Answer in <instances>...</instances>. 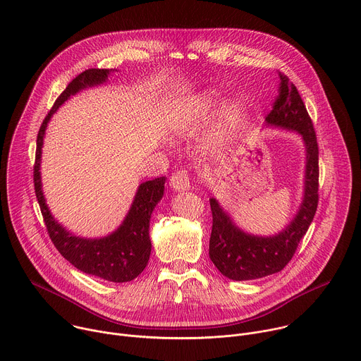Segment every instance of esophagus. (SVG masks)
I'll use <instances>...</instances> for the list:
<instances>
[{
	"instance_id": "esophagus-1",
	"label": "esophagus",
	"mask_w": 361,
	"mask_h": 361,
	"mask_svg": "<svg viewBox=\"0 0 361 361\" xmlns=\"http://www.w3.org/2000/svg\"><path fill=\"white\" fill-rule=\"evenodd\" d=\"M170 183H171V187L177 191L188 190L190 188V176L185 170H178L171 176Z\"/></svg>"
}]
</instances>
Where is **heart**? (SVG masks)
I'll use <instances>...</instances> for the list:
<instances>
[{
	"mask_svg": "<svg viewBox=\"0 0 361 361\" xmlns=\"http://www.w3.org/2000/svg\"><path fill=\"white\" fill-rule=\"evenodd\" d=\"M204 114H205V102H202V104H201L200 107H197L194 118H195V120H198V118H202V116H204ZM227 121H228V123L234 121V111H233V110L227 113Z\"/></svg>",
	"mask_w": 361,
	"mask_h": 361,
	"instance_id": "1",
	"label": "heart"
}]
</instances>
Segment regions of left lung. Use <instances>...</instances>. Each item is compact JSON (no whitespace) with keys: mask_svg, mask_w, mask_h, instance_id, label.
Returning a JSON list of instances; mask_svg holds the SVG:
<instances>
[{"mask_svg":"<svg viewBox=\"0 0 361 361\" xmlns=\"http://www.w3.org/2000/svg\"><path fill=\"white\" fill-rule=\"evenodd\" d=\"M279 95L273 110L266 117L269 126L298 133L305 144L304 198L294 220L271 237L251 235L241 231L210 198L213 228L210 237V259L219 271L235 281L255 280L281 271L298 247L300 240L310 227L319 204V145L313 121L304 102L287 75L279 73Z\"/></svg>","mask_w":361,"mask_h":361,"instance_id":"obj_1","label":"left lung"}]
</instances>
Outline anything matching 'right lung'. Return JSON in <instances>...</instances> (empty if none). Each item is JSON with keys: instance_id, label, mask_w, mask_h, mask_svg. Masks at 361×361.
<instances>
[{"instance_id": "obj_1", "label": "right lung", "mask_w": 361, "mask_h": 361, "mask_svg": "<svg viewBox=\"0 0 361 361\" xmlns=\"http://www.w3.org/2000/svg\"><path fill=\"white\" fill-rule=\"evenodd\" d=\"M109 70H85L84 73L78 74L56 99L53 109L44 118L37 135L34 188L48 235L64 259L82 273L113 283H126L141 274L148 263L151 252V241L148 234L149 219L154 207L163 198L166 177H159L140 184L131 209L123 224L107 237L91 240L70 234V231H67L51 216L42 194L39 176L42 140L51 116L71 95L77 94L82 88L102 84L109 78Z\"/></svg>"}]
</instances>
